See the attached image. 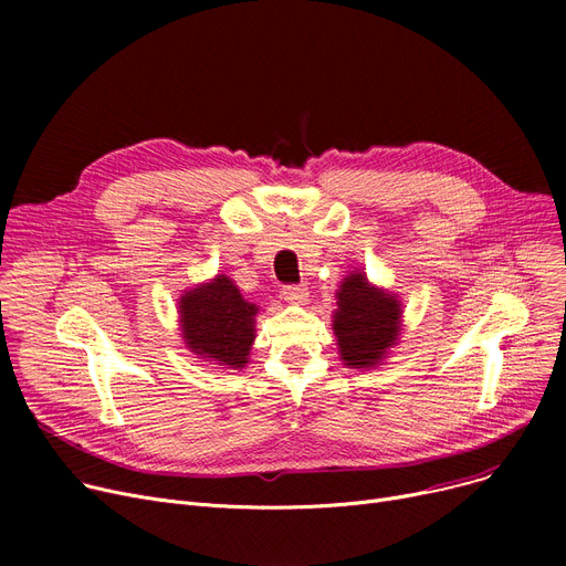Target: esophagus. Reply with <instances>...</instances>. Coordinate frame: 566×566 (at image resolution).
Masks as SVG:
<instances>
[{
	"instance_id": "esophagus-1",
	"label": "esophagus",
	"mask_w": 566,
	"mask_h": 566,
	"mask_svg": "<svg viewBox=\"0 0 566 566\" xmlns=\"http://www.w3.org/2000/svg\"><path fill=\"white\" fill-rule=\"evenodd\" d=\"M284 301H289L291 305H305L310 301V291L307 286H301V284L284 286Z\"/></svg>"
}]
</instances>
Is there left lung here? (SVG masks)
Instances as JSON below:
<instances>
[{"label": "left lung", "mask_w": 566, "mask_h": 566, "mask_svg": "<svg viewBox=\"0 0 566 566\" xmlns=\"http://www.w3.org/2000/svg\"><path fill=\"white\" fill-rule=\"evenodd\" d=\"M333 331L339 358L348 369H376L390 358V348L399 344L403 305L399 295L367 280V273H348L337 293Z\"/></svg>", "instance_id": "obj_1"}]
</instances>
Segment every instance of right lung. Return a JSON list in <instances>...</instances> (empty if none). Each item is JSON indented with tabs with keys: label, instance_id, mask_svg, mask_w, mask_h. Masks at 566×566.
Wrapping results in <instances>:
<instances>
[{
	"label": "right lung",
	"instance_id": "add662e5",
	"mask_svg": "<svg viewBox=\"0 0 566 566\" xmlns=\"http://www.w3.org/2000/svg\"><path fill=\"white\" fill-rule=\"evenodd\" d=\"M259 305L243 298L231 277L218 273L178 298V328L188 350L220 369H245L256 337Z\"/></svg>",
	"mask_w": 566,
	"mask_h": 566
}]
</instances>
